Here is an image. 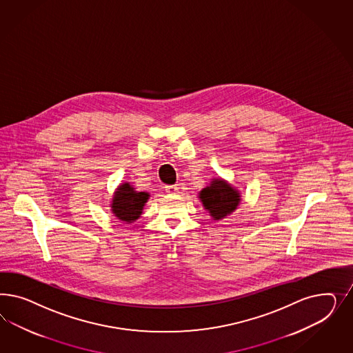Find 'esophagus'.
Here are the masks:
<instances>
[{
	"mask_svg": "<svg viewBox=\"0 0 353 353\" xmlns=\"http://www.w3.org/2000/svg\"><path fill=\"white\" fill-rule=\"evenodd\" d=\"M165 192H170V194H176L177 186L176 185H168V186H165Z\"/></svg>",
	"mask_w": 353,
	"mask_h": 353,
	"instance_id": "obj_1",
	"label": "esophagus"
}]
</instances>
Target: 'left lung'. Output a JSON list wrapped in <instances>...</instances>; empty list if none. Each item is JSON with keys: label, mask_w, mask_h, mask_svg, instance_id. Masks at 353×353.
<instances>
[{"label": "left lung", "mask_w": 353, "mask_h": 353, "mask_svg": "<svg viewBox=\"0 0 353 353\" xmlns=\"http://www.w3.org/2000/svg\"><path fill=\"white\" fill-rule=\"evenodd\" d=\"M199 198L214 220L224 219L225 216L232 214L241 201L238 192L220 179H214L210 186L201 192Z\"/></svg>", "instance_id": "1"}]
</instances>
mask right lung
Instances as JSON below:
<instances>
[{
	"instance_id": "obj_1",
	"label": "right lung",
	"mask_w": 353,
	"mask_h": 353,
	"mask_svg": "<svg viewBox=\"0 0 353 353\" xmlns=\"http://www.w3.org/2000/svg\"><path fill=\"white\" fill-rule=\"evenodd\" d=\"M149 199L148 192H137L128 182L119 186L112 199V212L121 221H136L142 214V208Z\"/></svg>"
}]
</instances>
